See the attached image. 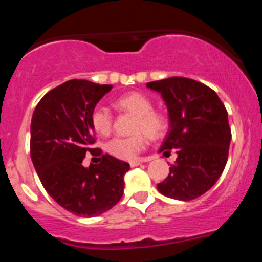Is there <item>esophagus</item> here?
Masks as SVG:
<instances>
[{
    "label": "esophagus",
    "instance_id": "1",
    "mask_svg": "<svg viewBox=\"0 0 262 262\" xmlns=\"http://www.w3.org/2000/svg\"><path fill=\"white\" fill-rule=\"evenodd\" d=\"M145 161H147V160H134V161H129V165L133 166H138V165H140V164L142 163H145Z\"/></svg>",
    "mask_w": 262,
    "mask_h": 262
}]
</instances>
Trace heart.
<instances>
[{
    "label": "heart",
    "mask_w": 262,
    "mask_h": 262,
    "mask_svg": "<svg viewBox=\"0 0 262 262\" xmlns=\"http://www.w3.org/2000/svg\"><path fill=\"white\" fill-rule=\"evenodd\" d=\"M114 106L119 111L135 115L131 133L127 138H114L106 144V151L119 160H135L145 148V135L149 139L163 136L168 127L166 118L161 113L154 110V103L142 93H127L115 99ZM90 123L97 134L107 135L113 127V115L106 106L98 105L90 114ZM143 134H142L141 133Z\"/></svg>",
    "instance_id": "b5f03b06"
}]
</instances>
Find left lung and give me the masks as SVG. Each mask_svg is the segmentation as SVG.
<instances>
[{
    "instance_id": "obj_1",
    "label": "left lung",
    "mask_w": 262,
    "mask_h": 262,
    "mask_svg": "<svg viewBox=\"0 0 262 262\" xmlns=\"http://www.w3.org/2000/svg\"><path fill=\"white\" fill-rule=\"evenodd\" d=\"M147 88L168 108L169 131L159 152L177 154L157 190L173 200H195L214 186L227 164L231 128L226 107L211 88L190 78L152 81Z\"/></svg>"
}]
</instances>
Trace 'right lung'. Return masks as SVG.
<instances>
[{
    "mask_svg": "<svg viewBox=\"0 0 262 262\" xmlns=\"http://www.w3.org/2000/svg\"><path fill=\"white\" fill-rule=\"evenodd\" d=\"M86 80H71L48 92L31 119L30 154L41 185L53 201L78 216L93 217L114 207L123 195L129 164L110 155L82 165L93 154L90 114L111 90Z\"/></svg>",
    "mask_w": 262,
    "mask_h": 262,
    "instance_id": "1",
    "label": "right lung"
}]
</instances>
